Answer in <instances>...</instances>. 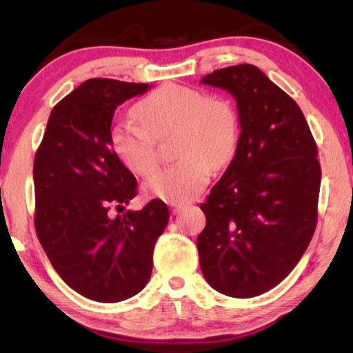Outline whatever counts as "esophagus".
<instances>
[{
  "label": "esophagus",
  "instance_id": "obj_1",
  "mask_svg": "<svg viewBox=\"0 0 353 353\" xmlns=\"http://www.w3.org/2000/svg\"><path fill=\"white\" fill-rule=\"evenodd\" d=\"M170 208H171V213L172 214H176V213H179L183 208V205H181V204H171L170 205Z\"/></svg>",
  "mask_w": 353,
  "mask_h": 353
}]
</instances>
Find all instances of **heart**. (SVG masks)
Wrapping results in <instances>:
<instances>
[{"mask_svg":"<svg viewBox=\"0 0 353 353\" xmlns=\"http://www.w3.org/2000/svg\"><path fill=\"white\" fill-rule=\"evenodd\" d=\"M134 118L137 121L112 128L110 145L121 163L139 176L146 177L157 170L155 140L176 132L174 152L181 159L146 183L149 196L170 204L194 198L213 168H223L235 154L238 117L225 98L166 83L135 104Z\"/></svg>","mask_w":353,"mask_h":353,"instance_id":"heart-1","label":"heart"}]
</instances>
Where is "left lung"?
<instances>
[{
  "label": "left lung",
  "instance_id": "left-lung-1",
  "mask_svg": "<svg viewBox=\"0 0 353 353\" xmlns=\"http://www.w3.org/2000/svg\"><path fill=\"white\" fill-rule=\"evenodd\" d=\"M201 82L235 98L241 128L235 157L201 204V270L221 294L260 296L294 270L313 238L318 148L301 107L255 65L221 68Z\"/></svg>",
  "mask_w": 353,
  "mask_h": 353
}]
</instances>
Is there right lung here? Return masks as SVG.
<instances>
[{
	"mask_svg": "<svg viewBox=\"0 0 353 353\" xmlns=\"http://www.w3.org/2000/svg\"><path fill=\"white\" fill-rule=\"evenodd\" d=\"M148 83L88 79L54 105L34 160L35 232L70 288L113 303L145 288L157 238L170 219L154 199L139 212H118L137 194V181L110 145L113 113L148 92Z\"/></svg>",
	"mask_w": 353,
	"mask_h": 353,
	"instance_id": "obj_1",
	"label": "right lung"
}]
</instances>
